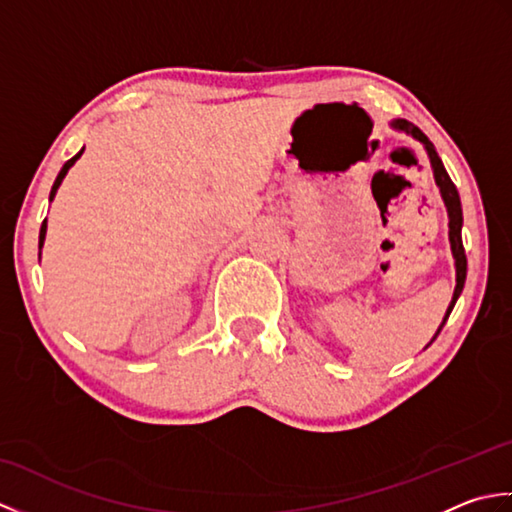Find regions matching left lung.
Here are the masks:
<instances>
[{
  "mask_svg": "<svg viewBox=\"0 0 512 512\" xmlns=\"http://www.w3.org/2000/svg\"><path fill=\"white\" fill-rule=\"evenodd\" d=\"M389 127L394 129V132H402V134H407L411 138H416L418 143L424 147V151H427L429 162H431V169H433V178H436V184H438L440 195H442V202H444V206H447V215H449V242H451V255L455 259V290H453V297H451L449 308H447V312H444V319L440 323L438 332L433 334V339L427 343V347H429L433 341L438 339V334L442 332L444 323H447L449 314H451V310L455 306V301L460 299L462 290H464L466 255H464V246H462V222H464L462 220V204H460V193H458V189H455V184L451 182L449 173H447V169H444L442 160L438 156V151H436V147H433L431 140L424 136L416 125L405 121V118H396V121L389 123Z\"/></svg>",
  "mask_w": 512,
  "mask_h": 512,
  "instance_id": "1",
  "label": "left lung"
}]
</instances>
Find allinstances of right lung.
Masks as SVG:
<instances>
[{"mask_svg":"<svg viewBox=\"0 0 512 512\" xmlns=\"http://www.w3.org/2000/svg\"><path fill=\"white\" fill-rule=\"evenodd\" d=\"M85 149V147H83ZM83 149L79 151V154H76L74 158H70L68 162H65V165L61 167V171H59V176H57V180H54V184H52V191H50V202L54 200V195H57V189L61 187V182H63V178H65V173L70 171V167L74 165L76 160L81 158V154H83ZM46 231H48V220H43V224H41V231H39V259H41V248H43V242H46Z\"/></svg>","mask_w":512,"mask_h":512,"instance_id":"1","label":"right lung"}]
</instances>
